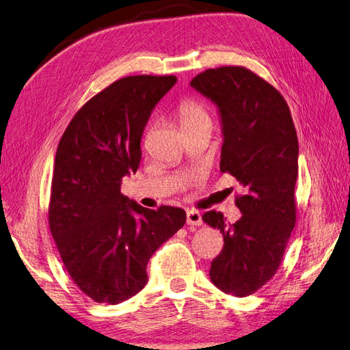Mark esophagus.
I'll list each match as a JSON object with an SVG mask.
<instances>
[{
  "label": "esophagus",
  "mask_w": 350,
  "mask_h": 350,
  "mask_svg": "<svg viewBox=\"0 0 350 350\" xmlns=\"http://www.w3.org/2000/svg\"><path fill=\"white\" fill-rule=\"evenodd\" d=\"M186 221H187V225L201 226L202 225L201 213L196 211V210H186Z\"/></svg>",
  "instance_id": "obj_1"
}]
</instances>
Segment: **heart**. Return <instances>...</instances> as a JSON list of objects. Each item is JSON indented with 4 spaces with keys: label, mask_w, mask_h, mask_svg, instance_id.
<instances>
[{
    "label": "heart",
    "mask_w": 350,
    "mask_h": 350,
    "mask_svg": "<svg viewBox=\"0 0 350 350\" xmlns=\"http://www.w3.org/2000/svg\"><path fill=\"white\" fill-rule=\"evenodd\" d=\"M178 118H180V124L185 131L191 130L200 124L211 122L208 106L200 100V98L193 97H186L178 105ZM196 177H200V174H193V178Z\"/></svg>",
    "instance_id": "1"
}]
</instances>
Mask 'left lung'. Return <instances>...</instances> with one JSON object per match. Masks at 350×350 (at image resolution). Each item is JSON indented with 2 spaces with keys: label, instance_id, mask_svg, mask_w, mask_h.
Returning <instances> with one entry per match:
<instances>
[{
  "label": "left lung",
  "instance_id": "obj_1",
  "mask_svg": "<svg viewBox=\"0 0 350 350\" xmlns=\"http://www.w3.org/2000/svg\"><path fill=\"white\" fill-rule=\"evenodd\" d=\"M191 85L219 106L220 172L245 187L235 198L243 213L238 221L216 210L202 216L225 239L210 278L223 293L247 297L278 272L295 225L297 133L282 94L244 66L207 69Z\"/></svg>",
  "mask_w": 350,
  "mask_h": 350
}]
</instances>
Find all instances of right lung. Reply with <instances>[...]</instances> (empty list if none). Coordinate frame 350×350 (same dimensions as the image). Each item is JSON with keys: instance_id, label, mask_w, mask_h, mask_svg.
I'll use <instances>...</instances> for the list:
<instances>
[{"instance_id": "right-lung-1", "label": "right lung", "mask_w": 350, "mask_h": 350, "mask_svg": "<svg viewBox=\"0 0 350 350\" xmlns=\"http://www.w3.org/2000/svg\"><path fill=\"white\" fill-rule=\"evenodd\" d=\"M176 81L116 79L79 107L59 142L49 226L69 276L96 303L136 295L148 282L152 254L186 223L182 208L150 210L121 193V178L140 164L150 112Z\"/></svg>"}]
</instances>
